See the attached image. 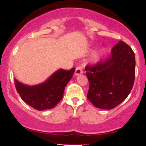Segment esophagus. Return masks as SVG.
<instances>
[{
  "label": "esophagus",
  "mask_w": 146,
  "mask_h": 146,
  "mask_svg": "<svg viewBox=\"0 0 146 146\" xmlns=\"http://www.w3.org/2000/svg\"><path fill=\"white\" fill-rule=\"evenodd\" d=\"M83 68L82 67V66H78V67L76 68V69H75V75H79L80 74H82L83 73Z\"/></svg>",
  "instance_id": "1"
}]
</instances>
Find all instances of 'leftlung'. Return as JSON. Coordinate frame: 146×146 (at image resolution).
I'll return each mask as SVG.
<instances>
[{
	"instance_id": "1",
	"label": "left lung",
	"mask_w": 146,
	"mask_h": 146,
	"mask_svg": "<svg viewBox=\"0 0 146 146\" xmlns=\"http://www.w3.org/2000/svg\"><path fill=\"white\" fill-rule=\"evenodd\" d=\"M89 82L87 98L93 106L102 109H113L126 99L135 77V56L130 46L119 41L105 60L86 65Z\"/></svg>"
}]
</instances>
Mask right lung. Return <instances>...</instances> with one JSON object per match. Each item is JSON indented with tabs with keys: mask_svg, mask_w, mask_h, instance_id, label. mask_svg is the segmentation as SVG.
Instances as JSON below:
<instances>
[{
	"mask_svg": "<svg viewBox=\"0 0 146 146\" xmlns=\"http://www.w3.org/2000/svg\"><path fill=\"white\" fill-rule=\"evenodd\" d=\"M75 68L58 70L44 83L36 86L25 85L15 79V86L22 100L38 110L54 108L63 98L64 90Z\"/></svg>",
	"mask_w": 146,
	"mask_h": 146,
	"instance_id": "1",
	"label": "right lung"
}]
</instances>
